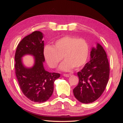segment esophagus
Segmentation results:
<instances>
[{"instance_id": "esophagus-1", "label": "esophagus", "mask_w": 123, "mask_h": 123, "mask_svg": "<svg viewBox=\"0 0 123 123\" xmlns=\"http://www.w3.org/2000/svg\"><path fill=\"white\" fill-rule=\"evenodd\" d=\"M63 75L64 76H65V77H69V76L71 75V74H64Z\"/></svg>"}]
</instances>
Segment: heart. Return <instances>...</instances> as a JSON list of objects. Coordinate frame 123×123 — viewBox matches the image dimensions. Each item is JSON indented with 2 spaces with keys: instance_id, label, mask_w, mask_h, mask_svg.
Segmentation results:
<instances>
[{
  "instance_id": "heart-1",
  "label": "heart",
  "mask_w": 123,
  "mask_h": 123,
  "mask_svg": "<svg viewBox=\"0 0 123 123\" xmlns=\"http://www.w3.org/2000/svg\"><path fill=\"white\" fill-rule=\"evenodd\" d=\"M43 54L47 63L51 68H56L63 59L59 69L69 71L73 68H79L84 65L89 54L86 40L72 36H64L55 42L53 45H47Z\"/></svg>"
}]
</instances>
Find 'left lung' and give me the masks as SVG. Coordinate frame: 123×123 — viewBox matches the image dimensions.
I'll return each instance as SVG.
<instances>
[{"label": "left lung", "instance_id": "obj_1", "mask_svg": "<svg viewBox=\"0 0 123 123\" xmlns=\"http://www.w3.org/2000/svg\"><path fill=\"white\" fill-rule=\"evenodd\" d=\"M90 61L78 73L79 84L73 89L75 98L81 103L89 104L103 94L109 81V63L103 47L97 43L90 54Z\"/></svg>", "mask_w": 123, "mask_h": 123}]
</instances>
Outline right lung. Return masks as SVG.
Segmentation results:
<instances>
[{"mask_svg":"<svg viewBox=\"0 0 123 123\" xmlns=\"http://www.w3.org/2000/svg\"><path fill=\"white\" fill-rule=\"evenodd\" d=\"M43 34L38 31L33 32L22 39L17 48L14 64L18 84L25 96L36 103H43L51 96L54 81L60 76L56 73H49L44 69L45 61ZM30 55L34 57V64L26 68L22 57Z\"/></svg>","mask_w":123,"mask_h":123,"instance_id":"right-lung-1","label":"right lung"}]
</instances>
